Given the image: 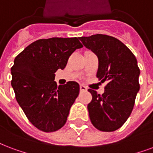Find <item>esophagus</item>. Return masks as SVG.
<instances>
[{"mask_svg": "<svg viewBox=\"0 0 153 153\" xmlns=\"http://www.w3.org/2000/svg\"><path fill=\"white\" fill-rule=\"evenodd\" d=\"M87 90V87H85L84 85H80V91H86Z\"/></svg>", "mask_w": 153, "mask_h": 153, "instance_id": "esophagus-1", "label": "esophagus"}]
</instances>
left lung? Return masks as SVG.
Masks as SVG:
<instances>
[{"label":"left lung","instance_id":"obj_1","mask_svg":"<svg viewBox=\"0 0 153 153\" xmlns=\"http://www.w3.org/2000/svg\"><path fill=\"white\" fill-rule=\"evenodd\" d=\"M99 59L96 76L108 81L103 94L89 89L91 102L87 105L93 126L102 131H114L122 127L135 104L140 90V69L129 49L117 38L104 34L79 38Z\"/></svg>","mask_w":153,"mask_h":153}]
</instances>
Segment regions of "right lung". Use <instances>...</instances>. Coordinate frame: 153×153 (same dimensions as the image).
Here are the masks:
<instances>
[{"mask_svg":"<svg viewBox=\"0 0 153 153\" xmlns=\"http://www.w3.org/2000/svg\"><path fill=\"white\" fill-rule=\"evenodd\" d=\"M82 47L77 38H51L31 43L15 58L11 85L15 97L33 125L45 132L60 129L79 94L78 82L57 86L58 69L63 70L69 57Z\"/></svg>","mask_w":153,"mask_h":153,"instance_id":"right-lung-1","label":"right lung"}]
</instances>
